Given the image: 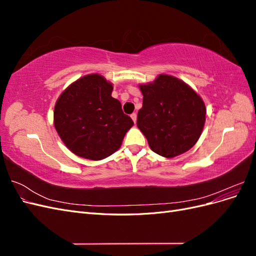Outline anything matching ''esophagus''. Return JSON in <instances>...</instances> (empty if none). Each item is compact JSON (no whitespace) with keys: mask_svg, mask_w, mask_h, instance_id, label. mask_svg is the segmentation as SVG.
<instances>
[{"mask_svg":"<svg viewBox=\"0 0 256 256\" xmlns=\"http://www.w3.org/2000/svg\"><path fill=\"white\" fill-rule=\"evenodd\" d=\"M130 118H132V120H134V124L136 122V113H132V114H131V115H130Z\"/></svg>","mask_w":256,"mask_h":256,"instance_id":"34e87169","label":"esophagus"}]
</instances>
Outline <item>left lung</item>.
I'll list each match as a JSON object with an SVG mask.
<instances>
[{
	"instance_id": "left-lung-1",
	"label": "left lung",
	"mask_w": 256,
	"mask_h": 256,
	"mask_svg": "<svg viewBox=\"0 0 256 256\" xmlns=\"http://www.w3.org/2000/svg\"><path fill=\"white\" fill-rule=\"evenodd\" d=\"M138 88L143 106L138 112L136 125L150 150L173 158L192 148L206 120V106L198 92L180 79L164 74Z\"/></svg>"
}]
</instances>
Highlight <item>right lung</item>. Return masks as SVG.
I'll use <instances>...</instances> for the list:
<instances>
[{
  "instance_id": "add662e5",
  "label": "right lung",
  "mask_w": 256,
  "mask_h": 256,
  "mask_svg": "<svg viewBox=\"0 0 256 256\" xmlns=\"http://www.w3.org/2000/svg\"><path fill=\"white\" fill-rule=\"evenodd\" d=\"M112 90L104 76L90 74L72 83L56 100L54 127L76 156L95 161L111 156L134 126Z\"/></svg>"
}]
</instances>
